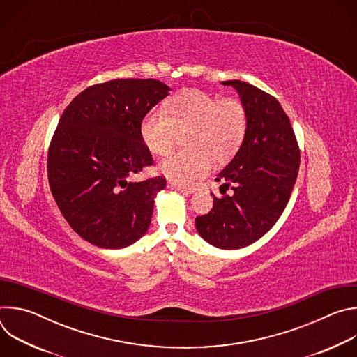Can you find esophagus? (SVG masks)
<instances>
[{
    "mask_svg": "<svg viewBox=\"0 0 357 357\" xmlns=\"http://www.w3.org/2000/svg\"><path fill=\"white\" fill-rule=\"evenodd\" d=\"M168 188H169V189H172V190H178V192H181V193H192V192H193V189H192V188L181 186V185H176V183H172V182H169V183H168Z\"/></svg>",
    "mask_w": 357,
    "mask_h": 357,
    "instance_id": "34e87169",
    "label": "esophagus"
}]
</instances>
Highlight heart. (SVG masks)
Here are the masks:
<instances>
[{
  "instance_id": "obj_1",
  "label": "heart",
  "mask_w": 357,
  "mask_h": 357,
  "mask_svg": "<svg viewBox=\"0 0 357 357\" xmlns=\"http://www.w3.org/2000/svg\"><path fill=\"white\" fill-rule=\"evenodd\" d=\"M247 112L238 100H220L200 90L174 97L164 109L148 112L139 127L141 139L155 155L169 152L179 134L186 151L174 152L157 167L172 183L188 186L206 176L212 158L226 161L240 148L247 132Z\"/></svg>"
}]
</instances>
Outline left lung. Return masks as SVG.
Listing matches in <instances>:
<instances>
[{
  "mask_svg": "<svg viewBox=\"0 0 357 357\" xmlns=\"http://www.w3.org/2000/svg\"><path fill=\"white\" fill-rule=\"evenodd\" d=\"M222 84L237 91L247 112V132L234 158L215 179L222 182L223 195L229 185L232 195L212 193L213 209L197 216L195 226L209 244L237 250L261 238L282 215L296 181L299 148L275 97L240 80Z\"/></svg>",
  "mask_w": 357,
  "mask_h": 357,
  "instance_id": "obj_1",
  "label": "left lung"
}]
</instances>
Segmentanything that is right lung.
<instances>
[{"label": "right lung", "mask_w": 357, "mask_h": 357, "mask_svg": "<svg viewBox=\"0 0 357 357\" xmlns=\"http://www.w3.org/2000/svg\"><path fill=\"white\" fill-rule=\"evenodd\" d=\"M171 91L155 79H116L77 94L63 112L47 154V178L69 226L101 248H124L151 225L162 176L130 182L152 165L141 139L144 116Z\"/></svg>", "instance_id": "obj_1"}]
</instances>
